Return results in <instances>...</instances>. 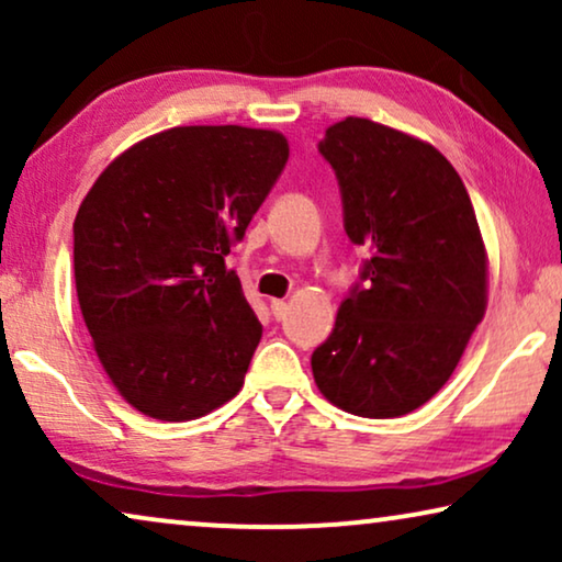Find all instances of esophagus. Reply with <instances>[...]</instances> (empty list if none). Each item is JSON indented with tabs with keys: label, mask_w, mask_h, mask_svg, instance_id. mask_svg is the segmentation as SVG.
<instances>
[{
	"label": "esophagus",
	"mask_w": 562,
	"mask_h": 562,
	"mask_svg": "<svg viewBox=\"0 0 562 562\" xmlns=\"http://www.w3.org/2000/svg\"><path fill=\"white\" fill-rule=\"evenodd\" d=\"M271 312H273V317L276 319H286V314H289V304L283 302V299H271Z\"/></svg>",
	"instance_id": "1"
}]
</instances>
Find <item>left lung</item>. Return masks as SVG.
<instances>
[{
    "mask_svg": "<svg viewBox=\"0 0 562 562\" xmlns=\"http://www.w3.org/2000/svg\"><path fill=\"white\" fill-rule=\"evenodd\" d=\"M317 148L337 176L345 233L368 256L312 352L314 381L358 417H402L448 383L486 312L471 196L440 150L379 122H337Z\"/></svg>",
    "mask_w": 562,
    "mask_h": 562,
    "instance_id": "obj_1",
    "label": "left lung"
}]
</instances>
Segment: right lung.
<instances>
[{
    "instance_id": "right-lung-1",
    "label": "right lung",
    "mask_w": 562,
    "mask_h": 562,
    "mask_svg": "<svg viewBox=\"0 0 562 562\" xmlns=\"http://www.w3.org/2000/svg\"><path fill=\"white\" fill-rule=\"evenodd\" d=\"M286 160L273 130L173 127L114 158L81 202L76 294L137 412L187 422L240 391L263 327L225 260Z\"/></svg>"
}]
</instances>
